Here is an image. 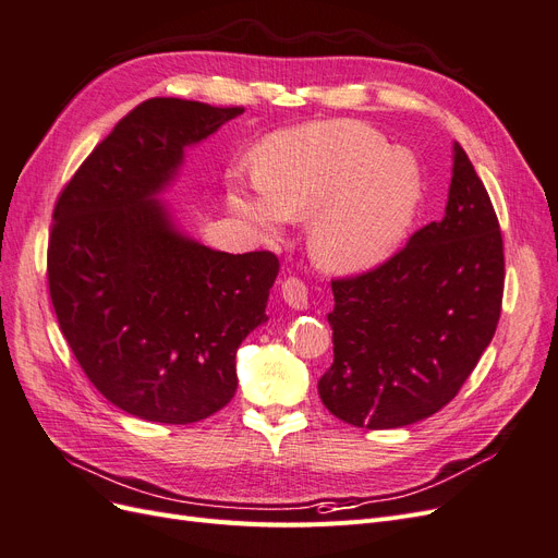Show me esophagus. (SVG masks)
Here are the masks:
<instances>
[{"instance_id": "34e87169", "label": "esophagus", "mask_w": 558, "mask_h": 558, "mask_svg": "<svg viewBox=\"0 0 558 558\" xmlns=\"http://www.w3.org/2000/svg\"><path fill=\"white\" fill-rule=\"evenodd\" d=\"M281 298L291 310H307V302H310L307 283L298 277L283 279L281 281Z\"/></svg>"}]
</instances>
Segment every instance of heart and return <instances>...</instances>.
Returning <instances> with one entry per match:
<instances>
[{
    "label": "heart",
    "instance_id": "1",
    "mask_svg": "<svg viewBox=\"0 0 558 558\" xmlns=\"http://www.w3.org/2000/svg\"><path fill=\"white\" fill-rule=\"evenodd\" d=\"M421 199L416 160L359 121L281 130L258 150V177L232 185L246 221L272 230L310 218V253L330 272H361L386 260L410 230Z\"/></svg>",
    "mask_w": 558,
    "mask_h": 558
}]
</instances>
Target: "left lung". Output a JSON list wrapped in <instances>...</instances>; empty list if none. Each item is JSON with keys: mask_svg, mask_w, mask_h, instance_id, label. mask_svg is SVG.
<instances>
[{"mask_svg": "<svg viewBox=\"0 0 558 558\" xmlns=\"http://www.w3.org/2000/svg\"><path fill=\"white\" fill-rule=\"evenodd\" d=\"M502 283L498 218L456 142L442 221L416 230L369 272L332 281L335 361L318 379L320 400L369 430L442 410L494 340Z\"/></svg>", "mask_w": 558, "mask_h": 558, "instance_id": "8db88e82", "label": "left lung"}]
</instances>
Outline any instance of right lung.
<instances>
[{"instance_id":"right-lung-1","label":"right lung","mask_w":558,"mask_h":558,"mask_svg":"<svg viewBox=\"0 0 558 558\" xmlns=\"http://www.w3.org/2000/svg\"><path fill=\"white\" fill-rule=\"evenodd\" d=\"M244 109L154 97L64 185L48 238V291L83 373L116 408L195 424L238 391L234 353L267 320L279 260L214 251L160 202L185 146Z\"/></svg>"}]
</instances>
